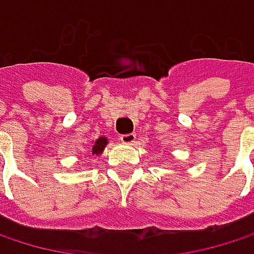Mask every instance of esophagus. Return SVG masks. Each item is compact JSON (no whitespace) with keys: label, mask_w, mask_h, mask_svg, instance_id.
I'll list each match as a JSON object with an SVG mask.
<instances>
[{"label":"esophagus","mask_w":254,"mask_h":254,"mask_svg":"<svg viewBox=\"0 0 254 254\" xmlns=\"http://www.w3.org/2000/svg\"><path fill=\"white\" fill-rule=\"evenodd\" d=\"M136 139V135L135 133H125V135H121V142L125 144V145H132Z\"/></svg>","instance_id":"34e87169"}]
</instances>
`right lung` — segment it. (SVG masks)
Listing matches in <instances>:
<instances>
[{
    "label": "right lung",
    "mask_w": 254,
    "mask_h": 254,
    "mask_svg": "<svg viewBox=\"0 0 254 254\" xmlns=\"http://www.w3.org/2000/svg\"><path fill=\"white\" fill-rule=\"evenodd\" d=\"M107 144H109V139H107L106 136H100V138H97L95 141H92V144H91V151H92V154L100 156V154L104 151V148H106Z\"/></svg>",
    "instance_id": "obj_1"
}]
</instances>
